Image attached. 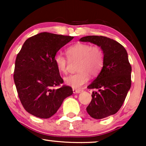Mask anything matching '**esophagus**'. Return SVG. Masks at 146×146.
<instances>
[{
    "mask_svg": "<svg viewBox=\"0 0 146 146\" xmlns=\"http://www.w3.org/2000/svg\"><path fill=\"white\" fill-rule=\"evenodd\" d=\"M73 93H74V94H77V93H80L81 92H82V90H78V89H74V88H73Z\"/></svg>",
    "mask_w": 146,
    "mask_h": 146,
    "instance_id": "1",
    "label": "esophagus"
}]
</instances>
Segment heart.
Instances as JSON below:
<instances>
[{"label":"heart","mask_w":146,"mask_h":146,"mask_svg":"<svg viewBox=\"0 0 146 146\" xmlns=\"http://www.w3.org/2000/svg\"><path fill=\"white\" fill-rule=\"evenodd\" d=\"M66 54L69 59H78V73L64 78L65 84L75 89L80 88L88 81L89 74L98 75L103 66V53L98 46L86 43H78L68 48ZM54 63L60 72L66 73L67 59L62 53H58L55 56Z\"/></svg>","instance_id":"obj_1"}]
</instances>
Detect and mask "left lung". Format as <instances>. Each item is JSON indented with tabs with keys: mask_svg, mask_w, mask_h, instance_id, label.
<instances>
[{
	"mask_svg": "<svg viewBox=\"0 0 146 146\" xmlns=\"http://www.w3.org/2000/svg\"><path fill=\"white\" fill-rule=\"evenodd\" d=\"M80 41L90 42L101 48L103 67L88 88H97L86 111L97 119L115 114L123 105L131 86L132 68L128 53L121 44L104 36H88Z\"/></svg>",
	"mask_w": 146,
	"mask_h": 146,
	"instance_id": "8db88e82",
	"label": "left lung"
}]
</instances>
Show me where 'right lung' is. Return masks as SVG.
I'll return each mask as SVG.
<instances>
[{
    "label": "right lung",
    "mask_w": 146,
    "mask_h": 146,
    "mask_svg": "<svg viewBox=\"0 0 146 146\" xmlns=\"http://www.w3.org/2000/svg\"><path fill=\"white\" fill-rule=\"evenodd\" d=\"M73 36L43 32L28 38L15 62V85L25 109L33 116L48 119L54 115L65 98L73 94L72 88L63 86L54 63L57 52Z\"/></svg>",
    "instance_id": "add662e5"
}]
</instances>
